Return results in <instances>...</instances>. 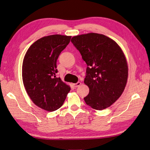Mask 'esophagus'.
Instances as JSON below:
<instances>
[{
	"mask_svg": "<svg viewBox=\"0 0 150 150\" xmlns=\"http://www.w3.org/2000/svg\"><path fill=\"white\" fill-rule=\"evenodd\" d=\"M81 84V82H78L77 83H75V84H73V86H74L75 88H77V87H78V86H79Z\"/></svg>",
	"mask_w": 150,
	"mask_h": 150,
	"instance_id": "obj_1",
	"label": "esophagus"
}]
</instances>
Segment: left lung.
<instances>
[{
	"label": "left lung",
	"instance_id": "obj_1",
	"mask_svg": "<svg viewBox=\"0 0 150 150\" xmlns=\"http://www.w3.org/2000/svg\"><path fill=\"white\" fill-rule=\"evenodd\" d=\"M71 42L88 65L84 83L89 92L86 103L103 110L114 103L123 93L128 77L126 58L114 40L94 33L72 37Z\"/></svg>",
	"mask_w": 150,
	"mask_h": 150
}]
</instances>
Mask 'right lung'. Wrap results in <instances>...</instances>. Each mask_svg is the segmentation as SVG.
I'll return each instance as SVG.
<instances>
[{
  "label": "right lung",
  "mask_w": 150,
  "mask_h": 150,
  "mask_svg": "<svg viewBox=\"0 0 150 150\" xmlns=\"http://www.w3.org/2000/svg\"><path fill=\"white\" fill-rule=\"evenodd\" d=\"M71 38L60 34L45 36L31 45L24 57L22 76L26 92L36 106L47 111L60 108L71 90L56 76L57 59Z\"/></svg>",
  "instance_id": "right-lung-1"
}]
</instances>
